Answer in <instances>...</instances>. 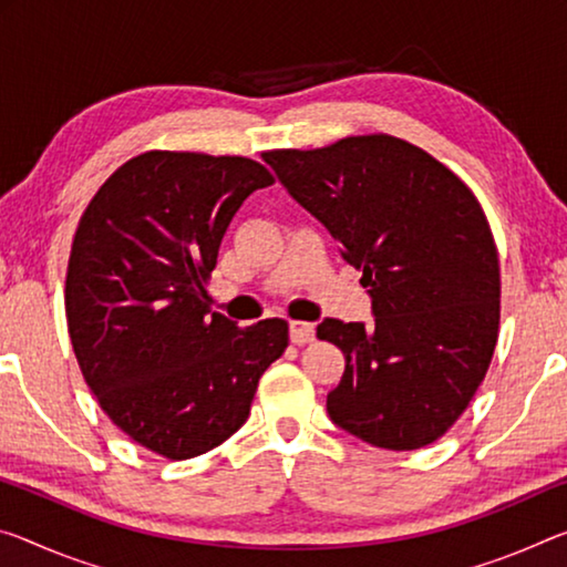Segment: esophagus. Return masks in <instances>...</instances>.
<instances>
[{"instance_id":"esophagus-1","label":"esophagus","mask_w":567,"mask_h":567,"mask_svg":"<svg viewBox=\"0 0 567 567\" xmlns=\"http://www.w3.org/2000/svg\"><path fill=\"white\" fill-rule=\"evenodd\" d=\"M290 340H292L295 346L312 343V340H316V328H312V322L292 320V322H290Z\"/></svg>"}]
</instances>
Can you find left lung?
<instances>
[{
	"instance_id": "8db88e82",
	"label": "left lung",
	"mask_w": 567,
	"mask_h": 567,
	"mask_svg": "<svg viewBox=\"0 0 567 567\" xmlns=\"http://www.w3.org/2000/svg\"><path fill=\"white\" fill-rule=\"evenodd\" d=\"M262 158L363 269L371 295L373 328L318 326L346 355L330 421L393 452L436 442L470 406L497 346L499 259L480 202L426 151L383 133Z\"/></svg>"
}]
</instances>
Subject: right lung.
I'll return each mask as SVG.
<instances>
[{
	"instance_id": "obj_1",
	"label": "right lung",
	"mask_w": 567,
	"mask_h": 567,
	"mask_svg": "<svg viewBox=\"0 0 567 567\" xmlns=\"http://www.w3.org/2000/svg\"><path fill=\"white\" fill-rule=\"evenodd\" d=\"M269 184L251 158L148 151L78 224L65 312L80 371L107 419L166 460L227 442L287 348L285 320L241 330L204 290L231 217Z\"/></svg>"
}]
</instances>
